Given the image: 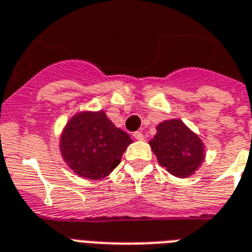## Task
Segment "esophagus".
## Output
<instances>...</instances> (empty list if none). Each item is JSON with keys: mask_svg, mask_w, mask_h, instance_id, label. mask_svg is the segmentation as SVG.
Returning a JSON list of instances; mask_svg holds the SVG:
<instances>
[{"mask_svg": "<svg viewBox=\"0 0 252 252\" xmlns=\"http://www.w3.org/2000/svg\"><path fill=\"white\" fill-rule=\"evenodd\" d=\"M132 135H134V138H135L136 140H143V134H142V132L140 131H136V132H134V134H132Z\"/></svg>", "mask_w": 252, "mask_h": 252, "instance_id": "1", "label": "esophagus"}]
</instances>
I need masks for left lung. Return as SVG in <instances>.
<instances>
[{"instance_id": "1", "label": "left lung", "mask_w": 252, "mask_h": 252, "mask_svg": "<svg viewBox=\"0 0 252 252\" xmlns=\"http://www.w3.org/2000/svg\"><path fill=\"white\" fill-rule=\"evenodd\" d=\"M148 144L161 167L175 177L194 175L205 160V144L181 120L163 121Z\"/></svg>"}]
</instances>
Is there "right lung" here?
Instances as JSON below:
<instances>
[{"label": "right lung", "mask_w": 252, "mask_h": 252, "mask_svg": "<svg viewBox=\"0 0 252 252\" xmlns=\"http://www.w3.org/2000/svg\"><path fill=\"white\" fill-rule=\"evenodd\" d=\"M132 139L105 110H80L68 120L59 140L60 155L80 177L101 180L121 163Z\"/></svg>", "instance_id": "add662e5"}]
</instances>
